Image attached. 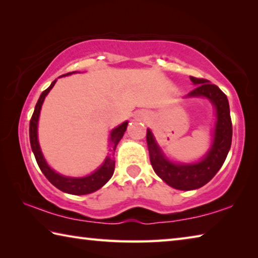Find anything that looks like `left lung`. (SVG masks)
<instances>
[{"mask_svg":"<svg viewBox=\"0 0 258 258\" xmlns=\"http://www.w3.org/2000/svg\"><path fill=\"white\" fill-rule=\"evenodd\" d=\"M196 86L186 98L205 97L216 109V123L213 134V143L207 155L194 164H176L166 158L151 131L147 130V143L149 149L150 163L155 173L161 180L174 189L195 190L206 184L220 171L229 154L232 142V121L226 95L220 87L211 84L204 78L190 76Z\"/></svg>","mask_w":258,"mask_h":258,"instance_id":"8db88e82","label":"left lung"}]
</instances>
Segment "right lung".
I'll return each instance as SVG.
<instances>
[{"instance_id":"right-lung-1","label":"right lung","mask_w":258,"mask_h":258,"mask_svg":"<svg viewBox=\"0 0 258 258\" xmlns=\"http://www.w3.org/2000/svg\"><path fill=\"white\" fill-rule=\"evenodd\" d=\"M73 73L64 74L62 76H68ZM55 81L51 83V85L47 87L45 91H43L40 99L35 106V110L33 112L32 119H30L29 123V140H30V147H32V150L34 152L35 159L37 161L38 167L41 168L42 173L44 174L45 177L49 180L52 184L55 187H58L59 190L66 192V194L71 195H87L92 194V192L99 190L100 187L103 186L106 183L110 180L113 171H115V160H113V154H115L116 147L120 141V139L123 138L126 128H127V121H124L123 124L117 126L116 128H113L110 133V138H109V145H110V149H109V155L106 157L103 164L100 166L97 171L93 172L90 175L84 176V177H69V176H63L61 174L54 172L52 169L43 157V154L40 148V143H38V138H37V124H38V117H40L41 108L43 101H44L45 97L47 93L50 92L52 87L54 86Z\"/></svg>"}]
</instances>
